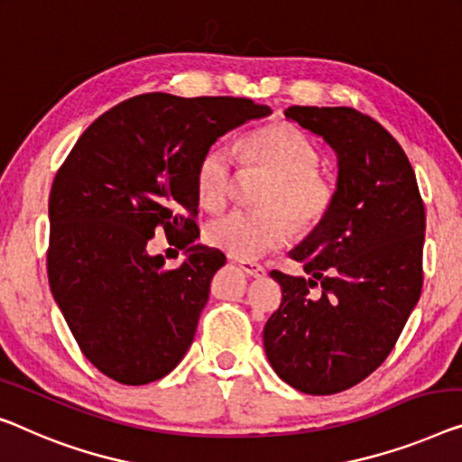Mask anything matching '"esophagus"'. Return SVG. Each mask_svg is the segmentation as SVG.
<instances>
[{"instance_id": "1", "label": "esophagus", "mask_w": 462, "mask_h": 462, "mask_svg": "<svg viewBox=\"0 0 462 462\" xmlns=\"http://www.w3.org/2000/svg\"><path fill=\"white\" fill-rule=\"evenodd\" d=\"M238 267L246 275H251V278H263L265 275V267L259 263H253V261H238Z\"/></svg>"}]
</instances>
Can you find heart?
Listing matches in <instances>:
<instances>
[{
	"label": "heart",
	"mask_w": 462,
	"mask_h": 462,
	"mask_svg": "<svg viewBox=\"0 0 462 462\" xmlns=\"http://www.w3.org/2000/svg\"><path fill=\"white\" fill-rule=\"evenodd\" d=\"M243 162L272 176L259 197L263 211H230L205 228V240L234 259H254L291 238L290 224L305 234L318 228L332 209L336 187L319 170V151L288 122L251 130L240 143ZM234 160L224 144H211L199 157L195 187L205 209H222L234 190Z\"/></svg>",
	"instance_id": "1"
}]
</instances>
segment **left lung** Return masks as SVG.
<instances>
[{"label": "left lung", "mask_w": 462, "mask_h": 462, "mask_svg": "<svg viewBox=\"0 0 462 462\" xmlns=\"http://www.w3.org/2000/svg\"><path fill=\"white\" fill-rule=\"evenodd\" d=\"M284 114L336 151L338 184L326 219L291 253L309 278L270 273L282 302L263 346L292 388L336 394L388 359L421 297L425 208L409 157L380 122L353 107Z\"/></svg>", "instance_id": "1"}]
</instances>
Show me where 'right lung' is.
I'll list each match as a JSON object with an SVG mask.
<instances>
[{"label":"right lung","mask_w":462,"mask_h":462,"mask_svg":"<svg viewBox=\"0 0 462 462\" xmlns=\"http://www.w3.org/2000/svg\"><path fill=\"white\" fill-rule=\"evenodd\" d=\"M245 97L144 93L99 116L50 192L47 275L82 355L103 375L143 385L168 375L197 332L222 251L195 245L199 157L270 114ZM164 228L188 261L165 271L146 243Z\"/></svg>","instance_id":"1"}]
</instances>
